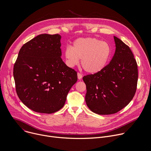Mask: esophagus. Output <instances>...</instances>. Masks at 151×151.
Masks as SVG:
<instances>
[{"label":"esophagus","mask_w":151,"mask_h":151,"mask_svg":"<svg viewBox=\"0 0 151 151\" xmlns=\"http://www.w3.org/2000/svg\"><path fill=\"white\" fill-rule=\"evenodd\" d=\"M77 75H78V78L79 79H82V74H81L79 72H78V73H77Z\"/></svg>","instance_id":"1"}]
</instances>
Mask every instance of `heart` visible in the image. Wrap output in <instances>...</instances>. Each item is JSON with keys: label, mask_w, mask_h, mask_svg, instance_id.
<instances>
[{"label": "heart", "mask_w": 151, "mask_h": 151, "mask_svg": "<svg viewBox=\"0 0 151 151\" xmlns=\"http://www.w3.org/2000/svg\"><path fill=\"white\" fill-rule=\"evenodd\" d=\"M111 54L108 44L91 37L76 39L72 47H68L64 51L68 66L74 67L81 60L82 68L90 74H96L103 70L108 64Z\"/></svg>", "instance_id": "1"}]
</instances>
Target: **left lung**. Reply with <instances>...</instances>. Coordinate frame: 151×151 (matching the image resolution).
I'll use <instances>...</instances> for the list:
<instances>
[{"label": "left lung", "instance_id": "8db88e82", "mask_svg": "<svg viewBox=\"0 0 151 151\" xmlns=\"http://www.w3.org/2000/svg\"><path fill=\"white\" fill-rule=\"evenodd\" d=\"M114 55L101 72L84 76L88 108L99 115L115 114L134 97L138 79L137 64L128 45L114 36Z\"/></svg>", "mask_w": 151, "mask_h": 151}]
</instances>
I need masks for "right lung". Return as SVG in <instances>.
<instances>
[{"instance_id":"right-lung-1","label":"right lung","mask_w":151,"mask_h":151,"mask_svg":"<svg viewBox=\"0 0 151 151\" xmlns=\"http://www.w3.org/2000/svg\"><path fill=\"white\" fill-rule=\"evenodd\" d=\"M61 36L39 35L21 48L14 66L17 94L31 110L54 113L64 105L78 80L77 72L61 58Z\"/></svg>"}]
</instances>
